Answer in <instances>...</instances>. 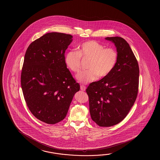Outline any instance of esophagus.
Listing matches in <instances>:
<instances>
[{"instance_id": "esophagus-1", "label": "esophagus", "mask_w": 160, "mask_h": 160, "mask_svg": "<svg viewBox=\"0 0 160 160\" xmlns=\"http://www.w3.org/2000/svg\"><path fill=\"white\" fill-rule=\"evenodd\" d=\"M80 89H81V90H82V91H85L86 90V87H85V86L83 85H80Z\"/></svg>"}]
</instances>
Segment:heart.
<instances>
[{
  "mask_svg": "<svg viewBox=\"0 0 160 160\" xmlns=\"http://www.w3.org/2000/svg\"><path fill=\"white\" fill-rule=\"evenodd\" d=\"M81 58H89L88 70L81 71L77 76L78 80L82 84L96 80L109 75L115 68L118 61V53L112 48L95 41H89L79 45L78 51H70L66 53L65 62L71 71L78 73L81 69Z\"/></svg>",
  "mask_w": 160,
  "mask_h": 160,
  "instance_id": "1",
  "label": "heart"
}]
</instances>
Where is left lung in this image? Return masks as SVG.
I'll return each instance as SVG.
<instances>
[{
  "mask_svg": "<svg viewBox=\"0 0 160 160\" xmlns=\"http://www.w3.org/2000/svg\"><path fill=\"white\" fill-rule=\"evenodd\" d=\"M105 39L117 47V63L109 75L90 84L86 89L92 120L100 127H111L123 121L138 92V63L128 43L120 37Z\"/></svg>",
  "mask_w": 160,
  "mask_h": 160,
  "instance_id": "1",
  "label": "left lung"
}]
</instances>
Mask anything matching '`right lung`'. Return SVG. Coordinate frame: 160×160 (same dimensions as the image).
I'll use <instances>...</instances> for the list:
<instances>
[{
    "mask_svg": "<svg viewBox=\"0 0 160 160\" xmlns=\"http://www.w3.org/2000/svg\"><path fill=\"white\" fill-rule=\"evenodd\" d=\"M72 37L48 33L32 42L24 56L21 77L24 98L32 114L49 124L65 118L73 95L80 90L65 60Z\"/></svg>",
    "mask_w": 160,
    "mask_h": 160,
    "instance_id": "1",
    "label": "right lung"
}]
</instances>
